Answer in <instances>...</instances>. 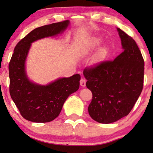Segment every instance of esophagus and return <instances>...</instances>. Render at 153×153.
<instances>
[{
    "mask_svg": "<svg viewBox=\"0 0 153 153\" xmlns=\"http://www.w3.org/2000/svg\"><path fill=\"white\" fill-rule=\"evenodd\" d=\"M85 83H86V80L85 79H81L80 80V85L81 86L85 87Z\"/></svg>",
    "mask_w": 153,
    "mask_h": 153,
    "instance_id": "1",
    "label": "esophagus"
}]
</instances>
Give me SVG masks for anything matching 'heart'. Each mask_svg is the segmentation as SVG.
Wrapping results in <instances>:
<instances>
[{
    "instance_id": "1",
    "label": "heart",
    "mask_w": 153,
    "mask_h": 153,
    "mask_svg": "<svg viewBox=\"0 0 153 153\" xmlns=\"http://www.w3.org/2000/svg\"><path fill=\"white\" fill-rule=\"evenodd\" d=\"M100 45H101V39L98 37H94L91 40L89 43L88 47V50L90 51V50H94L96 49H98L100 47Z\"/></svg>"
}]
</instances>
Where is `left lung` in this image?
Masks as SVG:
<instances>
[{
  "instance_id": "left-lung-1",
  "label": "left lung",
  "mask_w": 153,
  "mask_h": 153,
  "mask_svg": "<svg viewBox=\"0 0 153 153\" xmlns=\"http://www.w3.org/2000/svg\"><path fill=\"white\" fill-rule=\"evenodd\" d=\"M123 51L113 61L85 68L86 86L93 93L90 116L103 124L127 116L141 95L143 85L144 60L132 37L117 28Z\"/></svg>"
}]
</instances>
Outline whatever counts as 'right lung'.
<instances>
[{"instance_id":"right-lung-1","label":"right lung","mask_w":153,"mask_h":153,"mask_svg":"<svg viewBox=\"0 0 153 153\" xmlns=\"http://www.w3.org/2000/svg\"><path fill=\"white\" fill-rule=\"evenodd\" d=\"M70 23L66 20L35 28L14 48L9 64L10 93L21 115L27 120L48 123L54 120L60 114L67 98L78 91L81 79L79 74L41 85L30 81L26 70L31 44L45 37L61 34Z\"/></svg>"}]
</instances>
